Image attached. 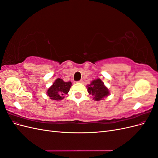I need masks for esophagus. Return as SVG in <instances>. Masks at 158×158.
<instances>
[{
    "label": "esophagus",
    "instance_id": "1",
    "mask_svg": "<svg viewBox=\"0 0 158 158\" xmlns=\"http://www.w3.org/2000/svg\"><path fill=\"white\" fill-rule=\"evenodd\" d=\"M77 82H78V83H81V84H82V83H83V80H80L78 81Z\"/></svg>",
    "mask_w": 158,
    "mask_h": 158
}]
</instances>
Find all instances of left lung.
Listing matches in <instances>:
<instances>
[{
	"label": "left lung",
	"mask_w": 158,
	"mask_h": 158,
	"mask_svg": "<svg viewBox=\"0 0 158 158\" xmlns=\"http://www.w3.org/2000/svg\"><path fill=\"white\" fill-rule=\"evenodd\" d=\"M89 94H92L95 101L102 100L109 95V91L104 83L99 78L94 80L90 84L87 85Z\"/></svg>",
	"instance_id": "obj_1"
}]
</instances>
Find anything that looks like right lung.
Wrapping results in <instances>:
<instances>
[{
	"mask_svg": "<svg viewBox=\"0 0 158 158\" xmlns=\"http://www.w3.org/2000/svg\"><path fill=\"white\" fill-rule=\"evenodd\" d=\"M71 85L70 82H64L63 80L57 78L47 90V95L52 100H62L64 98V95L69 92Z\"/></svg>",
	"mask_w": 158,
	"mask_h": 158,
	"instance_id": "right-lung-1",
	"label": "right lung"
}]
</instances>
